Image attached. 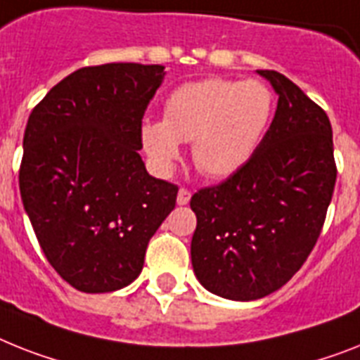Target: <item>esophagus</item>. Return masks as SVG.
<instances>
[{
  "label": "esophagus",
  "instance_id": "1",
  "mask_svg": "<svg viewBox=\"0 0 360 360\" xmlns=\"http://www.w3.org/2000/svg\"><path fill=\"white\" fill-rule=\"evenodd\" d=\"M189 200H191V193L187 191L186 187H180V189H178V197H176L178 206H186V204H189Z\"/></svg>",
  "mask_w": 360,
  "mask_h": 360
}]
</instances>
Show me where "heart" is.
Segmentation results:
<instances>
[{"mask_svg":"<svg viewBox=\"0 0 360 360\" xmlns=\"http://www.w3.org/2000/svg\"><path fill=\"white\" fill-rule=\"evenodd\" d=\"M274 110V94L261 80L187 82L167 97L162 121H143L141 141L160 171H169L180 154V143L191 141L198 171L226 178L254 156Z\"/></svg>","mask_w":360,"mask_h":360,"instance_id":"b5f03b06","label":"heart"}]
</instances>
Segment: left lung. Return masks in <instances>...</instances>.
Masks as SVG:
<instances>
[{"label":"left lung","mask_w":360,"mask_h":360,"mask_svg":"<svg viewBox=\"0 0 360 360\" xmlns=\"http://www.w3.org/2000/svg\"><path fill=\"white\" fill-rule=\"evenodd\" d=\"M257 73L278 95L270 129L245 167L191 197L195 276L206 290L236 302L265 298L298 272L337 180L326 112L278 71Z\"/></svg>","instance_id":"obj_1"}]
</instances>
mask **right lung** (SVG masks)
Segmentation results:
<instances>
[{"instance_id":"obj_1","label":"right lung","mask_w":360,"mask_h":360,"mask_svg":"<svg viewBox=\"0 0 360 360\" xmlns=\"http://www.w3.org/2000/svg\"><path fill=\"white\" fill-rule=\"evenodd\" d=\"M165 68L114 62L53 86L27 121L20 193L47 261L80 292L132 283L178 187L147 173L141 120Z\"/></svg>"}]
</instances>
